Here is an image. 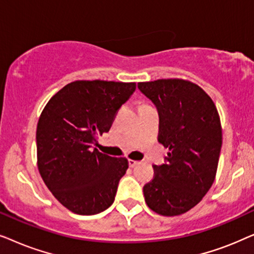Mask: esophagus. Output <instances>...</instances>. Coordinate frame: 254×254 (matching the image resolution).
I'll use <instances>...</instances> for the list:
<instances>
[{
	"label": "esophagus",
	"mask_w": 254,
	"mask_h": 254,
	"mask_svg": "<svg viewBox=\"0 0 254 254\" xmlns=\"http://www.w3.org/2000/svg\"><path fill=\"white\" fill-rule=\"evenodd\" d=\"M128 163H129L130 168H134L135 165L138 164V162L137 161H134V159H128Z\"/></svg>",
	"instance_id": "1"
}]
</instances>
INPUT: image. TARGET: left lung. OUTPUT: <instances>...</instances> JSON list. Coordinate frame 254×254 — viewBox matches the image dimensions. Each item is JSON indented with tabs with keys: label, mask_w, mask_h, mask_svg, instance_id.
<instances>
[{
	"label": "left lung",
	"mask_w": 254,
	"mask_h": 254,
	"mask_svg": "<svg viewBox=\"0 0 254 254\" xmlns=\"http://www.w3.org/2000/svg\"><path fill=\"white\" fill-rule=\"evenodd\" d=\"M158 111V142L169 148L162 165L143 186L145 203L163 216H178L202 200L216 176L222 127L209 96L180 78L137 83Z\"/></svg>",
	"instance_id": "8db88e82"
}]
</instances>
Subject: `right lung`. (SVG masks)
<instances>
[{
    "label": "right lung",
    "mask_w": 254,
    "mask_h": 254,
    "mask_svg": "<svg viewBox=\"0 0 254 254\" xmlns=\"http://www.w3.org/2000/svg\"><path fill=\"white\" fill-rule=\"evenodd\" d=\"M135 83L75 81L50 99L37 126L38 170L62 206L95 215L113 203L128 169L125 157L102 154L92 144L107 133Z\"/></svg>",
    "instance_id": "obj_1"
}]
</instances>
